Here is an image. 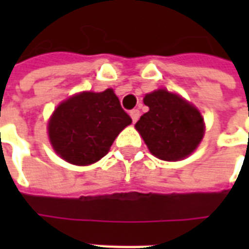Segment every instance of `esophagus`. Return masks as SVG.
I'll list each match as a JSON object with an SVG mask.
<instances>
[{"label":"esophagus","mask_w":249,"mask_h":249,"mask_svg":"<svg viewBox=\"0 0 249 249\" xmlns=\"http://www.w3.org/2000/svg\"><path fill=\"white\" fill-rule=\"evenodd\" d=\"M130 117H132V121L136 123L137 120L140 119V110L139 109H132L130 110Z\"/></svg>","instance_id":"34e87169"}]
</instances>
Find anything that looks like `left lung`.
Here are the masks:
<instances>
[{"label": "left lung", "mask_w": 249, "mask_h": 249, "mask_svg": "<svg viewBox=\"0 0 249 249\" xmlns=\"http://www.w3.org/2000/svg\"><path fill=\"white\" fill-rule=\"evenodd\" d=\"M144 104L149 110L135 126L152 155L176 161L196 149L204 136L203 117L197 109L164 89L146 94Z\"/></svg>", "instance_id": "left-lung-1"}]
</instances>
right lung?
Here are the masks:
<instances>
[{"instance_id": "obj_1", "label": "right lung", "mask_w": 249, "mask_h": 249, "mask_svg": "<svg viewBox=\"0 0 249 249\" xmlns=\"http://www.w3.org/2000/svg\"><path fill=\"white\" fill-rule=\"evenodd\" d=\"M132 123L112 89L84 92L58 105L49 121L54 151L71 164L88 165L108 153L114 139Z\"/></svg>"}]
</instances>
